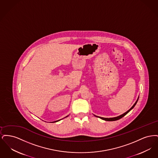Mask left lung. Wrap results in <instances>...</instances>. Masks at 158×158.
<instances>
[{
  "label": "left lung",
  "mask_w": 158,
  "mask_h": 158,
  "mask_svg": "<svg viewBox=\"0 0 158 158\" xmlns=\"http://www.w3.org/2000/svg\"><path fill=\"white\" fill-rule=\"evenodd\" d=\"M138 99H139V98L137 99V100L136 101V102H135V104H134V105H133V106L129 110H128L126 112V113H124L123 114H122V115H121L120 116H118V117H114V118H103V117H98V116H96V115H95V116H96V117H99V118H101L102 120H104L105 121H116L118 120H119V119H120L122 117H123L124 116H125L127 114L128 112H130L134 107H135V104H137V101H138Z\"/></svg>",
  "instance_id": "1"
}]
</instances>
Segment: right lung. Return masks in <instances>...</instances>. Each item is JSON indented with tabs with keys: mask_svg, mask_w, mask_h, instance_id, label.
I'll use <instances>...</instances> for the list:
<instances>
[{
	"mask_svg": "<svg viewBox=\"0 0 158 158\" xmlns=\"http://www.w3.org/2000/svg\"><path fill=\"white\" fill-rule=\"evenodd\" d=\"M57 121H54V122H57Z\"/></svg>",
	"mask_w": 158,
	"mask_h": 158,
	"instance_id": "add662e5",
	"label": "right lung"
}]
</instances>
